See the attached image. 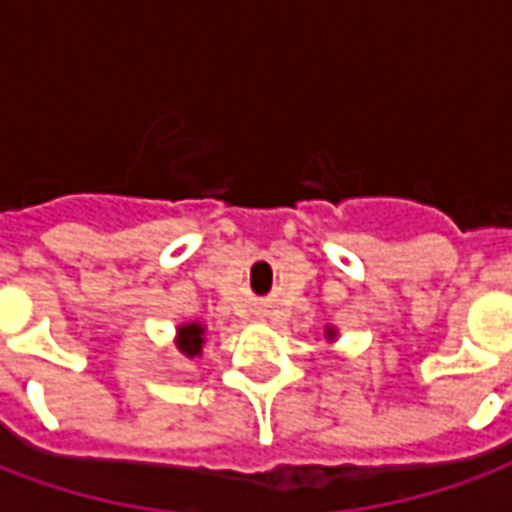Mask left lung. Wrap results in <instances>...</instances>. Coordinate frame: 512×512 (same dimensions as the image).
<instances>
[{
  "label": "left lung",
  "instance_id": "1",
  "mask_svg": "<svg viewBox=\"0 0 512 512\" xmlns=\"http://www.w3.org/2000/svg\"><path fill=\"white\" fill-rule=\"evenodd\" d=\"M329 337H334V332H329Z\"/></svg>",
  "mask_w": 512,
  "mask_h": 512
}]
</instances>
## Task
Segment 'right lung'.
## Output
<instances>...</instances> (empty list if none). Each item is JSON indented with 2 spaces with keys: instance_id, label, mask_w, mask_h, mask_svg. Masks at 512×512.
Here are the masks:
<instances>
[{
  "instance_id": "1",
  "label": "right lung",
  "mask_w": 512,
  "mask_h": 512,
  "mask_svg": "<svg viewBox=\"0 0 512 512\" xmlns=\"http://www.w3.org/2000/svg\"><path fill=\"white\" fill-rule=\"evenodd\" d=\"M202 329L200 323H189V326H183L178 332V348L183 351L186 356H197L202 351Z\"/></svg>"
}]
</instances>
